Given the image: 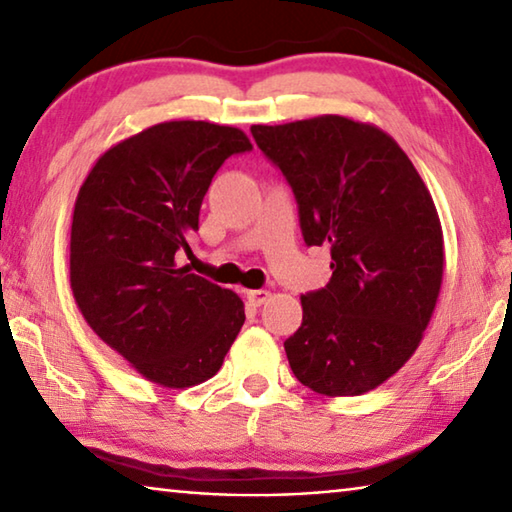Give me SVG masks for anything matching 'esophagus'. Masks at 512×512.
<instances>
[{"instance_id": "obj_1", "label": "esophagus", "mask_w": 512, "mask_h": 512, "mask_svg": "<svg viewBox=\"0 0 512 512\" xmlns=\"http://www.w3.org/2000/svg\"><path fill=\"white\" fill-rule=\"evenodd\" d=\"M268 296H271V293H268L266 289H255V291H248V302L253 307H262L264 302L268 300Z\"/></svg>"}]
</instances>
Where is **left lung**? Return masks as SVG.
Here are the masks:
<instances>
[{
	"instance_id": "1",
	"label": "left lung",
	"mask_w": 512,
	"mask_h": 512,
	"mask_svg": "<svg viewBox=\"0 0 512 512\" xmlns=\"http://www.w3.org/2000/svg\"><path fill=\"white\" fill-rule=\"evenodd\" d=\"M296 194L307 246H329L327 287L302 296L284 341L302 386L363 395L413 357L436 309L445 246L438 210L400 144L375 124L320 115L250 128Z\"/></svg>"
}]
</instances>
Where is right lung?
<instances>
[{
	"label": "right lung",
	"instance_id": "add662e5",
	"mask_svg": "<svg viewBox=\"0 0 512 512\" xmlns=\"http://www.w3.org/2000/svg\"><path fill=\"white\" fill-rule=\"evenodd\" d=\"M253 149L235 126L162 121L99 155L74 203L69 282L99 339L164 388L203 384L244 325V302L192 268L187 237L214 173Z\"/></svg>",
	"mask_w": 512,
	"mask_h": 512
}]
</instances>
